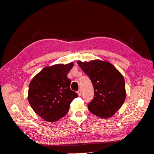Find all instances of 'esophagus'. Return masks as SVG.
Masks as SVG:
<instances>
[{"mask_svg":"<svg viewBox=\"0 0 154 154\" xmlns=\"http://www.w3.org/2000/svg\"><path fill=\"white\" fill-rule=\"evenodd\" d=\"M77 93H78V96H82V91L81 90H78V91H77Z\"/></svg>","mask_w":154,"mask_h":154,"instance_id":"esophagus-1","label":"esophagus"}]
</instances>
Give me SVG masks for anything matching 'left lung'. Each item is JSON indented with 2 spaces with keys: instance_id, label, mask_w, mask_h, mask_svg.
<instances>
[{
  "instance_id": "1",
  "label": "left lung",
  "mask_w": 154,
  "mask_h": 154,
  "mask_svg": "<svg viewBox=\"0 0 154 154\" xmlns=\"http://www.w3.org/2000/svg\"><path fill=\"white\" fill-rule=\"evenodd\" d=\"M77 63L89 77L94 87V97L88 104V109L101 118L112 116L122 107L126 98L122 74L112 64L106 61L97 60Z\"/></svg>"
}]
</instances>
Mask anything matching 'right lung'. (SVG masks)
<instances>
[{
    "mask_svg": "<svg viewBox=\"0 0 154 154\" xmlns=\"http://www.w3.org/2000/svg\"><path fill=\"white\" fill-rule=\"evenodd\" d=\"M73 66L71 62L46 67L29 83V103L47 122H57L66 115L71 101L78 97L77 93L70 88L71 82L67 76Z\"/></svg>",
    "mask_w": 154,
    "mask_h": 154,
    "instance_id": "1",
    "label": "right lung"
}]
</instances>
